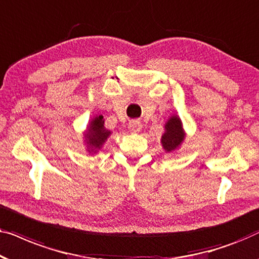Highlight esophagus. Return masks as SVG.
<instances>
[{
	"label": "esophagus",
	"instance_id": "34e87169",
	"mask_svg": "<svg viewBox=\"0 0 259 259\" xmlns=\"http://www.w3.org/2000/svg\"><path fill=\"white\" fill-rule=\"evenodd\" d=\"M128 130L132 133L140 132V131H141V123H140V121H138V120H133V121H131L128 123Z\"/></svg>",
	"mask_w": 259,
	"mask_h": 259
}]
</instances>
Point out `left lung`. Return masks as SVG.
<instances>
[{
    "label": "left lung",
    "instance_id": "8db88e82",
    "mask_svg": "<svg viewBox=\"0 0 259 259\" xmlns=\"http://www.w3.org/2000/svg\"><path fill=\"white\" fill-rule=\"evenodd\" d=\"M165 132L161 136V145L165 152H175L182 146L186 133L183 128V122L178 115H171L165 123Z\"/></svg>",
    "mask_w": 259,
    "mask_h": 259
}]
</instances>
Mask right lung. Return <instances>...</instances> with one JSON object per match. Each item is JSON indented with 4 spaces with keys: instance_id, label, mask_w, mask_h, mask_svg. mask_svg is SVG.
Segmentation results:
<instances>
[{
    "instance_id": "obj_1",
    "label": "right lung",
    "mask_w": 259,
    "mask_h": 259,
    "mask_svg": "<svg viewBox=\"0 0 259 259\" xmlns=\"http://www.w3.org/2000/svg\"><path fill=\"white\" fill-rule=\"evenodd\" d=\"M105 120L102 115H95L90 121L87 131L83 133L84 145L87 147V152L90 154H95L101 150L106 140L111 136V131L106 130L104 126Z\"/></svg>"
}]
</instances>
